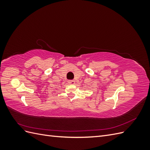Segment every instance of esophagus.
Returning <instances> with one entry per match:
<instances>
[{
    "label": "esophagus",
    "mask_w": 150,
    "mask_h": 150,
    "mask_svg": "<svg viewBox=\"0 0 150 150\" xmlns=\"http://www.w3.org/2000/svg\"><path fill=\"white\" fill-rule=\"evenodd\" d=\"M68 83L71 84H74L76 83V81L74 80H69L68 81Z\"/></svg>",
    "instance_id": "obj_1"
}]
</instances>
